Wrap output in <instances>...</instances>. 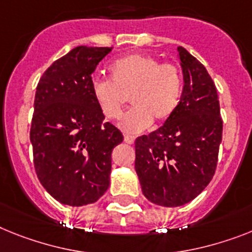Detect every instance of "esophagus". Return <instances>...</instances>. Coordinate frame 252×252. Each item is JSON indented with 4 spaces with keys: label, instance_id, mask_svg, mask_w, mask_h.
I'll list each match as a JSON object with an SVG mask.
<instances>
[{
    "label": "esophagus",
    "instance_id": "34e87169",
    "mask_svg": "<svg viewBox=\"0 0 252 252\" xmlns=\"http://www.w3.org/2000/svg\"><path fill=\"white\" fill-rule=\"evenodd\" d=\"M124 141H126L128 145H133V143H134V141H136V138H134L133 136H128V134H126V136H124Z\"/></svg>",
    "mask_w": 252,
    "mask_h": 252
}]
</instances>
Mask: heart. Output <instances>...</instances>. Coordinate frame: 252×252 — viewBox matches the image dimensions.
<instances>
[{"label": "heart", "mask_w": 252, "mask_h": 252, "mask_svg": "<svg viewBox=\"0 0 252 252\" xmlns=\"http://www.w3.org/2000/svg\"><path fill=\"white\" fill-rule=\"evenodd\" d=\"M110 79H94L92 96L106 119H118L130 94L134 105L122 118L120 126L128 133H138L155 123H164L175 113L183 88L179 69L160 64L154 56L129 54L113 61Z\"/></svg>", "instance_id": "heart-1"}]
</instances>
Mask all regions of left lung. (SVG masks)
<instances>
[{
    "mask_svg": "<svg viewBox=\"0 0 252 252\" xmlns=\"http://www.w3.org/2000/svg\"><path fill=\"white\" fill-rule=\"evenodd\" d=\"M185 87L164 124L136 139V168L145 197L174 208L197 197L215 174L223 120L217 87L208 70L178 47Z\"/></svg>",
    "mask_w": 252,
    "mask_h": 252,
    "instance_id": "left-lung-1",
    "label": "left lung"
}]
</instances>
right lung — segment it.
Instances as JSON below:
<instances>
[{"instance_id":"1","label":"right lung","mask_w":252,"mask_h":252,"mask_svg":"<svg viewBox=\"0 0 252 252\" xmlns=\"http://www.w3.org/2000/svg\"><path fill=\"white\" fill-rule=\"evenodd\" d=\"M113 47H75L38 82L31 142L37 177L59 202L94 204L107 191L123 134L92 96V73Z\"/></svg>"}]
</instances>
